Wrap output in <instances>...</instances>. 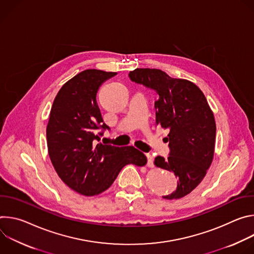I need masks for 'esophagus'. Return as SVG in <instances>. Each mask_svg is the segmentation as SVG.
Here are the masks:
<instances>
[{
	"label": "esophagus",
	"mask_w": 254,
	"mask_h": 254,
	"mask_svg": "<svg viewBox=\"0 0 254 254\" xmlns=\"http://www.w3.org/2000/svg\"><path fill=\"white\" fill-rule=\"evenodd\" d=\"M146 156H147V159H148V163H147L148 167L153 168V167H154V159H153V156H152L151 154H146Z\"/></svg>",
	"instance_id": "1"
}]
</instances>
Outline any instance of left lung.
Returning <instances> with one entry per match:
<instances>
[{
	"mask_svg": "<svg viewBox=\"0 0 254 254\" xmlns=\"http://www.w3.org/2000/svg\"><path fill=\"white\" fill-rule=\"evenodd\" d=\"M132 82L157 92L156 125L169 129V157L155 158V165L173 172L176 190L165 199H179L192 192L209 169L215 147L216 124L204 93L193 82L169 76L160 69L136 68Z\"/></svg>",
	"mask_w": 254,
	"mask_h": 254,
	"instance_id": "left-lung-1",
	"label": "left lung"
}]
</instances>
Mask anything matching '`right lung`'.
<instances>
[{"label": "right lung", "instance_id": "right-lung-1", "mask_svg": "<svg viewBox=\"0 0 254 254\" xmlns=\"http://www.w3.org/2000/svg\"><path fill=\"white\" fill-rule=\"evenodd\" d=\"M117 72L84 70L68 80L57 93L46 129L48 153L63 182L84 196L107 190L127 164L144 166L147 158L128 147L99 142L105 129L96 94Z\"/></svg>", "mask_w": 254, "mask_h": 254}]
</instances>
